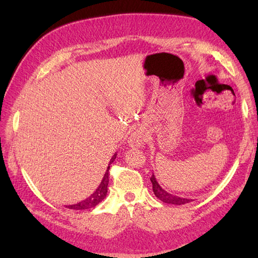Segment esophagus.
<instances>
[{
  "label": "esophagus",
  "instance_id": "1",
  "mask_svg": "<svg viewBox=\"0 0 258 258\" xmlns=\"http://www.w3.org/2000/svg\"><path fill=\"white\" fill-rule=\"evenodd\" d=\"M143 139L139 133H132L128 138V145L131 147H141L143 145Z\"/></svg>",
  "mask_w": 258,
  "mask_h": 258
}]
</instances>
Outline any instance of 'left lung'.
Instances as JSON below:
<instances>
[{
    "label": "left lung",
    "mask_w": 258,
    "mask_h": 258,
    "mask_svg": "<svg viewBox=\"0 0 258 258\" xmlns=\"http://www.w3.org/2000/svg\"><path fill=\"white\" fill-rule=\"evenodd\" d=\"M150 181L152 183V190H154L155 196L159 200H161L163 203L173 204V205H184V204H187L191 202V199L177 197V196H174L172 194H169V192H167L166 190H164L163 187L159 185V183L157 182L154 174H152V176L150 177Z\"/></svg>",
    "instance_id": "obj_1"
}]
</instances>
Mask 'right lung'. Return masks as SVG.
<instances>
[{
    "mask_svg": "<svg viewBox=\"0 0 258 258\" xmlns=\"http://www.w3.org/2000/svg\"><path fill=\"white\" fill-rule=\"evenodd\" d=\"M117 154L113 155L111 157L110 161H109V166L107 168V172L104 173L103 178L101 183H100V185L98 186V189L95 190L92 195L90 196V197H87L86 199L82 200V202L77 203L75 205H68L66 206L69 209H75V211H83V209H90V208H93L97 206L99 203H101L102 200L106 198L107 196V192H108V183H109V168H110V164L112 163L113 160H115Z\"/></svg>",
    "mask_w": 258,
    "mask_h": 258,
    "instance_id": "add662e5",
    "label": "right lung"
}]
</instances>
